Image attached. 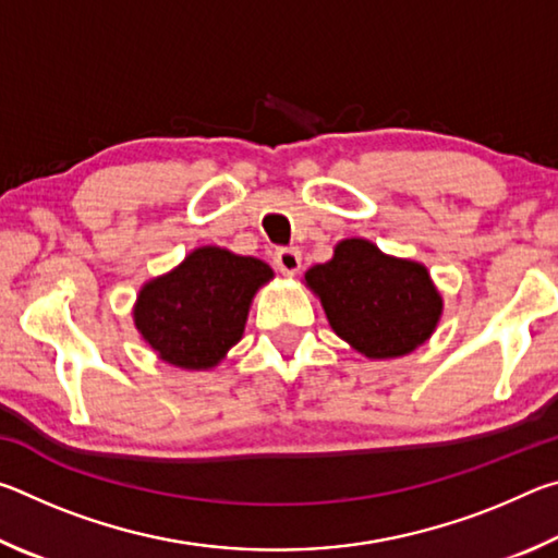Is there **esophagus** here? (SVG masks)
<instances>
[{"label":"esophagus","instance_id":"obj_1","mask_svg":"<svg viewBox=\"0 0 558 558\" xmlns=\"http://www.w3.org/2000/svg\"><path fill=\"white\" fill-rule=\"evenodd\" d=\"M276 266L282 276H295L302 266V256L298 248H280L276 251Z\"/></svg>","mask_w":558,"mask_h":558}]
</instances>
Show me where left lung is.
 <instances>
[{"label": "left lung", "instance_id": "1", "mask_svg": "<svg viewBox=\"0 0 558 558\" xmlns=\"http://www.w3.org/2000/svg\"><path fill=\"white\" fill-rule=\"evenodd\" d=\"M337 337L366 359H396L426 344L442 315L428 268L366 239H344L332 258L305 272Z\"/></svg>", "mask_w": 558, "mask_h": 558}]
</instances>
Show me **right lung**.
Listing matches in <instances>:
<instances>
[{
    "mask_svg": "<svg viewBox=\"0 0 558 558\" xmlns=\"http://www.w3.org/2000/svg\"><path fill=\"white\" fill-rule=\"evenodd\" d=\"M272 278L260 258L199 245L140 288L132 323L165 364L209 372L241 342L251 302Z\"/></svg>",
    "mask_w": 558,
    "mask_h": 558,
    "instance_id": "obj_1",
    "label": "right lung"
}]
</instances>
